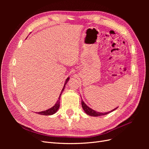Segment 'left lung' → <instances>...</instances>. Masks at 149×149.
<instances>
[{"label": "left lung", "instance_id": "left-lung-1", "mask_svg": "<svg viewBox=\"0 0 149 149\" xmlns=\"http://www.w3.org/2000/svg\"><path fill=\"white\" fill-rule=\"evenodd\" d=\"M81 105H82V107L83 110L84 111V112L86 113L89 116H94V117H97V116H104V115H106V114H107L108 113H110V112H112L113 111L116 110V109H118V107L115 108L114 109L112 110L111 111H109L108 112H97V111H95L94 110L91 109V108L89 107L84 102V101L82 100L81 101Z\"/></svg>", "mask_w": 149, "mask_h": 149}]
</instances>
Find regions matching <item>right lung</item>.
<instances>
[{
    "label": "right lung",
    "mask_w": 149,
    "mask_h": 149,
    "mask_svg": "<svg viewBox=\"0 0 149 149\" xmlns=\"http://www.w3.org/2000/svg\"><path fill=\"white\" fill-rule=\"evenodd\" d=\"M69 78H68L65 81V85L63 88L62 89V91L61 92V94L59 96V98H58V100L56 101V103L55 104V106H53L52 108H50V109H47L46 111H41V112H37V114H40V115H43V116H49V115H52L53 114H55V112L58 111V108L60 107V97H61V93H63V90L65 88V85L66 84V83H68V81L69 80Z\"/></svg>",
    "instance_id": "right-lung-1"
}]
</instances>
